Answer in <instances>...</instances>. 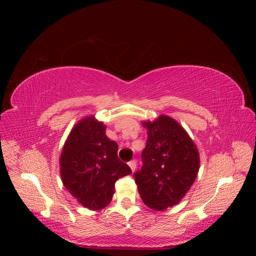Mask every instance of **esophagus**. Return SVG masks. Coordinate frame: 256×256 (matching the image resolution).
I'll list each match as a JSON object with an SVG mask.
<instances>
[{"instance_id":"esophagus-1","label":"esophagus","mask_w":256,"mask_h":256,"mask_svg":"<svg viewBox=\"0 0 256 256\" xmlns=\"http://www.w3.org/2000/svg\"><path fill=\"white\" fill-rule=\"evenodd\" d=\"M128 166H130V168H131V171H132V172H134V170H136V160H131V161H129V162H128Z\"/></svg>"}]
</instances>
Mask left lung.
Masks as SVG:
<instances>
[{"label": "left lung", "mask_w": 256, "mask_h": 256, "mask_svg": "<svg viewBox=\"0 0 256 256\" xmlns=\"http://www.w3.org/2000/svg\"><path fill=\"white\" fill-rule=\"evenodd\" d=\"M143 126L147 129L143 166L134 176L144 204L166 210L180 203L194 182L200 154L186 130L170 116L160 115Z\"/></svg>", "instance_id": "8db88e82"}]
</instances>
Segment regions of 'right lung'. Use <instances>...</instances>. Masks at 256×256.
<instances>
[{
    "mask_svg": "<svg viewBox=\"0 0 256 256\" xmlns=\"http://www.w3.org/2000/svg\"><path fill=\"white\" fill-rule=\"evenodd\" d=\"M106 128L94 116L81 120L69 134L60 158L65 188L90 210L109 204L116 180L131 174L118 157V144L106 136Z\"/></svg>",
    "mask_w": 256,
    "mask_h": 256,
    "instance_id": "1",
    "label": "right lung"
}]
</instances>
